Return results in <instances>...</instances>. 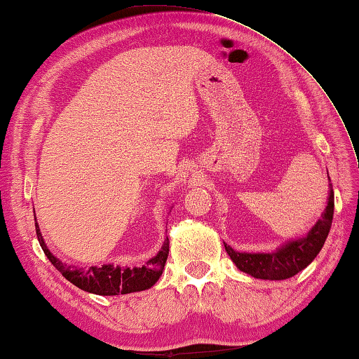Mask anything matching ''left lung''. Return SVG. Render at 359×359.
I'll use <instances>...</instances> for the list:
<instances>
[{"instance_id":"obj_1","label":"left lung","mask_w":359,"mask_h":359,"mask_svg":"<svg viewBox=\"0 0 359 359\" xmlns=\"http://www.w3.org/2000/svg\"><path fill=\"white\" fill-rule=\"evenodd\" d=\"M332 215H334V192H332L331 187L328 205H326L322 219H318V222L313 225L304 238L288 241L284 246L269 254L236 252L225 243L224 246L230 259L233 260L238 269H241L243 273H248L255 279L284 280L303 271L318 255L326 241V236L330 233Z\"/></svg>"}]
</instances>
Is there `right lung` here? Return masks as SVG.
I'll return each instance as SVG.
<instances>
[{
	"label": "right lung",
	"mask_w": 359,
	"mask_h": 359,
	"mask_svg": "<svg viewBox=\"0 0 359 359\" xmlns=\"http://www.w3.org/2000/svg\"><path fill=\"white\" fill-rule=\"evenodd\" d=\"M36 221V216H34ZM36 235L39 240L41 248L52 265L65 276V278L88 293L102 294V297H115V294H126L148 290L159 280L161 274L165 266L168 257V238L163 241L162 248L157 255L149 259L140 268H121L113 265L102 266H90V268H77L62 263L60 259L50 252L46 241L41 235V229L36 222Z\"/></svg>",
	"instance_id": "obj_1"
}]
</instances>
